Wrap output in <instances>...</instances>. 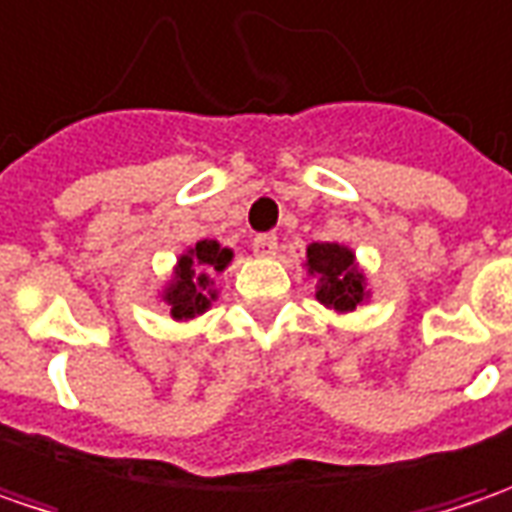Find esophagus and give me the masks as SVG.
Returning <instances> with one entry per match:
<instances>
[{
  "instance_id": "esophagus-1",
  "label": "esophagus",
  "mask_w": 512,
  "mask_h": 512,
  "mask_svg": "<svg viewBox=\"0 0 512 512\" xmlns=\"http://www.w3.org/2000/svg\"><path fill=\"white\" fill-rule=\"evenodd\" d=\"M250 247H253V253H256V256H273V253H276V247H279V242H276V236H273V233H259V236H253Z\"/></svg>"
}]
</instances>
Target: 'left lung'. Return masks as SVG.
Masks as SVG:
<instances>
[{"mask_svg": "<svg viewBox=\"0 0 512 512\" xmlns=\"http://www.w3.org/2000/svg\"><path fill=\"white\" fill-rule=\"evenodd\" d=\"M308 270L320 276L317 299L328 308L351 311L363 302V273L354 268V253L340 244H311Z\"/></svg>", "mask_w": 512, "mask_h": 512, "instance_id": "obj_1", "label": "left lung"}]
</instances>
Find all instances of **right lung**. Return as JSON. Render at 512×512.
<instances>
[{"instance_id": "obj_1", "label": "right lung", "mask_w": 512, "mask_h": 512, "mask_svg": "<svg viewBox=\"0 0 512 512\" xmlns=\"http://www.w3.org/2000/svg\"><path fill=\"white\" fill-rule=\"evenodd\" d=\"M230 256L233 253L227 247H218V242H198L187 256H181L175 282L167 291L169 311L175 320H190L210 308V299H216L210 288V273L227 268Z\"/></svg>"}]
</instances>
